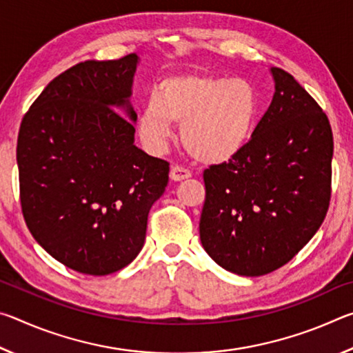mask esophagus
Masks as SVG:
<instances>
[{"mask_svg":"<svg viewBox=\"0 0 353 353\" xmlns=\"http://www.w3.org/2000/svg\"><path fill=\"white\" fill-rule=\"evenodd\" d=\"M190 176H191L190 170L183 168V166H181V165H174V166H172V168H171V172H170L171 181H176V182H179V181H183V179H188Z\"/></svg>","mask_w":353,"mask_h":353,"instance_id":"1","label":"esophagus"}]
</instances>
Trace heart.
Segmentation results:
<instances>
[{"label": "heart", "instance_id": "heart-1", "mask_svg": "<svg viewBox=\"0 0 353 353\" xmlns=\"http://www.w3.org/2000/svg\"><path fill=\"white\" fill-rule=\"evenodd\" d=\"M259 98L246 79L208 73L170 76L160 82L137 121L139 135L151 151H162L182 124L187 152L204 163H223L240 154L254 134Z\"/></svg>", "mask_w": 353, "mask_h": 353}]
</instances>
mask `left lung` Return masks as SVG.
<instances>
[{
    "mask_svg": "<svg viewBox=\"0 0 353 353\" xmlns=\"http://www.w3.org/2000/svg\"><path fill=\"white\" fill-rule=\"evenodd\" d=\"M270 109L243 151L204 171L199 234L207 254L238 276H265L312 240L332 196L330 121L282 68Z\"/></svg>",
    "mask_w": 353,
    "mask_h": 353,
    "instance_id": "obj_1",
    "label": "left lung"
}]
</instances>
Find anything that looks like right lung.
Instances as JSON below:
<instances>
[{"instance_id": "1", "label": "right lung", "mask_w": 353, "mask_h": 353, "mask_svg": "<svg viewBox=\"0 0 353 353\" xmlns=\"http://www.w3.org/2000/svg\"><path fill=\"white\" fill-rule=\"evenodd\" d=\"M139 56L85 61L54 77L21 119L17 140L23 218L70 270L107 276L143 248L148 214L170 163L134 145L129 104Z\"/></svg>"}]
</instances>
